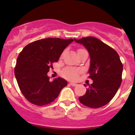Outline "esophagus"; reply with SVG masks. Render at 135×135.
<instances>
[{
	"label": "esophagus",
	"mask_w": 135,
	"mask_h": 135,
	"mask_svg": "<svg viewBox=\"0 0 135 135\" xmlns=\"http://www.w3.org/2000/svg\"><path fill=\"white\" fill-rule=\"evenodd\" d=\"M69 84H70V85H72V86H76V85H77V84H76V83H73V82L69 83Z\"/></svg>",
	"instance_id": "obj_1"
}]
</instances>
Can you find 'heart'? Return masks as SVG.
<instances>
[{"label": "heart", "mask_w": 135, "mask_h": 135, "mask_svg": "<svg viewBox=\"0 0 135 135\" xmlns=\"http://www.w3.org/2000/svg\"><path fill=\"white\" fill-rule=\"evenodd\" d=\"M80 50H82V49L78 50V51H80ZM80 73V70H78V69H74V68L67 67L62 70V76H63L64 77L66 78L74 80H76V79L78 78Z\"/></svg>", "instance_id": "b5f03b06"}]
</instances>
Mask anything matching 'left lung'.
Returning <instances> with one entry per match:
<instances>
[{
  "label": "left lung",
  "mask_w": 135,
  "mask_h": 135,
  "mask_svg": "<svg viewBox=\"0 0 135 135\" xmlns=\"http://www.w3.org/2000/svg\"><path fill=\"white\" fill-rule=\"evenodd\" d=\"M74 41L82 44L89 52L88 72L93 80V84H88L86 93L79 97V100L86 107L100 108L109 103L120 87L123 65L118 53L97 38L88 36L74 39Z\"/></svg>",
  "instance_id": "8db88e82"
}]
</instances>
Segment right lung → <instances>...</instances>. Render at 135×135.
<instances>
[{"instance_id": "obj_1", "label": "right lung", "mask_w": 135, "mask_h": 135, "mask_svg": "<svg viewBox=\"0 0 135 135\" xmlns=\"http://www.w3.org/2000/svg\"><path fill=\"white\" fill-rule=\"evenodd\" d=\"M73 41V38L41 39L26 46L19 54L15 76L21 93L30 103L38 106L50 104L67 85V81L60 77L50 81L47 73Z\"/></svg>"}]
</instances>
